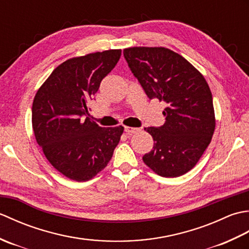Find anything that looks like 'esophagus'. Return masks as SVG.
<instances>
[{
  "mask_svg": "<svg viewBox=\"0 0 249 249\" xmlns=\"http://www.w3.org/2000/svg\"><path fill=\"white\" fill-rule=\"evenodd\" d=\"M124 130H125V133L127 134V135H133V134L138 133L140 129L137 128V127H129V126H125Z\"/></svg>",
  "mask_w": 249,
  "mask_h": 249,
  "instance_id": "34e87169",
  "label": "esophagus"
}]
</instances>
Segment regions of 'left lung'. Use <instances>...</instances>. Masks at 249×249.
I'll use <instances>...</instances> for the list:
<instances>
[{
    "mask_svg": "<svg viewBox=\"0 0 249 249\" xmlns=\"http://www.w3.org/2000/svg\"><path fill=\"white\" fill-rule=\"evenodd\" d=\"M123 54L147 97L167 104L165 124L144 128L154 146L142 160L160 177L183 176L199 161L214 134L209 84L187 60L163 47H133Z\"/></svg>",
    "mask_w": 249,
    "mask_h": 249,
    "instance_id": "8db88e82",
    "label": "left lung"
}]
</instances>
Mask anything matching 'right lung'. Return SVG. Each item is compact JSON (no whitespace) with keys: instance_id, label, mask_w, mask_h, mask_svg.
<instances>
[{"instance_id":"add662e5","label":"right lung","mask_w":249,"mask_h":249,"mask_svg":"<svg viewBox=\"0 0 249 249\" xmlns=\"http://www.w3.org/2000/svg\"><path fill=\"white\" fill-rule=\"evenodd\" d=\"M120 56L121 50L112 49L67 60L34 97L32 125L37 143L51 165L73 181H89L102 171L123 134V126L100 127L83 118Z\"/></svg>"}]
</instances>
